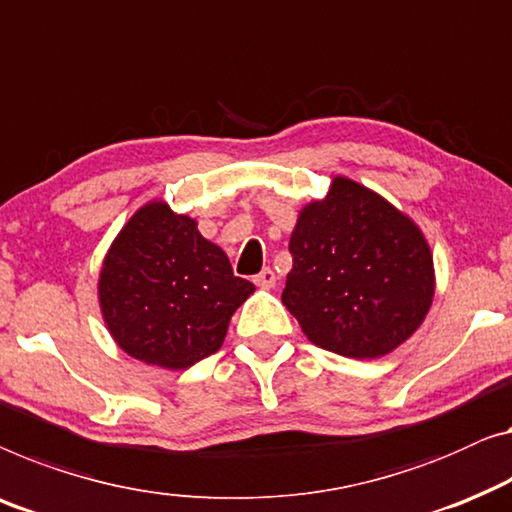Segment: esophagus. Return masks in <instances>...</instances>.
Wrapping results in <instances>:
<instances>
[{
  "label": "esophagus",
  "instance_id": "34e87169",
  "mask_svg": "<svg viewBox=\"0 0 512 512\" xmlns=\"http://www.w3.org/2000/svg\"><path fill=\"white\" fill-rule=\"evenodd\" d=\"M254 284L258 288H274V284H277V274H274V270H270V268H263L254 277Z\"/></svg>",
  "mask_w": 512,
  "mask_h": 512
}]
</instances>
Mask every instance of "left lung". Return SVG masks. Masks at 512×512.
<instances>
[{
  "mask_svg": "<svg viewBox=\"0 0 512 512\" xmlns=\"http://www.w3.org/2000/svg\"><path fill=\"white\" fill-rule=\"evenodd\" d=\"M281 302L311 344L374 360L402 346L434 302V256L420 226L381 194L335 175L300 207Z\"/></svg>",
  "mask_w": 512,
  "mask_h": 512,
  "instance_id": "left-lung-1",
  "label": "left lung"
}]
</instances>
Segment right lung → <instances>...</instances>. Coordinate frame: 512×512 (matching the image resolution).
Here are the masks:
<instances>
[{"label": "right lung", "instance_id": "obj_1", "mask_svg": "<svg viewBox=\"0 0 512 512\" xmlns=\"http://www.w3.org/2000/svg\"><path fill=\"white\" fill-rule=\"evenodd\" d=\"M256 291L233 274L198 221L161 198L147 201L103 256L96 295L103 323L124 353L180 372L217 353L228 323Z\"/></svg>", "mask_w": 512, "mask_h": 512}]
</instances>
